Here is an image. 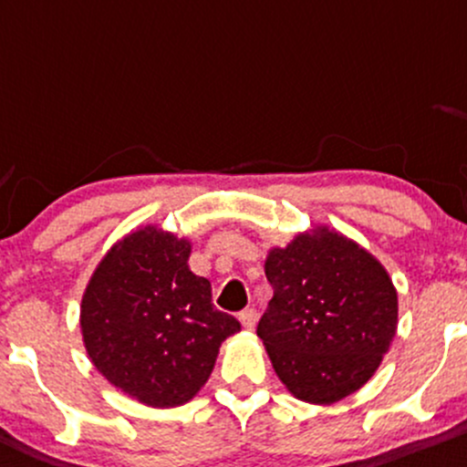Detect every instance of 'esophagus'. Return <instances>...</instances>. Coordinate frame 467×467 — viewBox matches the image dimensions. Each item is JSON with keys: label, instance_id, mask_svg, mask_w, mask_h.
I'll return each mask as SVG.
<instances>
[{"label": "esophagus", "instance_id": "obj_1", "mask_svg": "<svg viewBox=\"0 0 467 467\" xmlns=\"http://www.w3.org/2000/svg\"><path fill=\"white\" fill-rule=\"evenodd\" d=\"M238 317L247 331H254L255 322H258V311H255V308H244V311H240Z\"/></svg>", "mask_w": 467, "mask_h": 467}]
</instances>
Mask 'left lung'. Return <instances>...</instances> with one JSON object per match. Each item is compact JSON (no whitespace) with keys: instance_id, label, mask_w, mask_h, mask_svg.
Segmentation results:
<instances>
[{"instance_id":"obj_1","label":"left lung","mask_w":467,"mask_h":467,"mask_svg":"<svg viewBox=\"0 0 467 467\" xmlns=\"http://www.w3.org/2000/svg\"><path fill=\"white\" fill-rule=\"evenodd\" d=\"M265 274L274 297L258 337L282 384L308 403L359 390L397 331V291L381 262L347 235L316 227L271 249Z\"/></svg>"}]
</instances>
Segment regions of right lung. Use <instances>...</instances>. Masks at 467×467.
<instances>
[{
  "label": "right lung",
  "instance_id": "obj_1",
  "mask_svg": "<svg viewBox=\"0 0 467 467\" xmlns=\"http://www.w3.org/2000/svg\"><path fill=\"white\" fill-rule=\"evenodd\" d=\"M192 244L156 227L125 235L99 262L81 300V333L109 384L151 408L187 403L240 322L218 311Z\"/></svg>",
  "mask_w": 467,
  "mask_h": 467
}]
</instances>
